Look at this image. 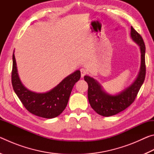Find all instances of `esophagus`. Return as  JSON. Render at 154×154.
<instances>
[{"mask_svg": "<svg viewBox=\"0 0 154 154\" xmlns=\"http://www.w3.org/2000/svg\"><path fill=\"white\" fill-rule=\"evenodd\" d=\"M80 71H81V75H82V77H84L85 75L88 73V71L85 69H81Z\"/></svg>", "mask_w": 154, "mask_h": 154, "instance_id": "1", "label": "esophagus"}]
</instances>
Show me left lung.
Listing matches in <instances>:
<instances>
[{
  "label": "left lung",
  "mask_w": 154,
  "mask_h": 154,
  "mask_svg": "<svg viewBox=\"0 0 154 154\" xmlns=\"http://www.w3.org/2000/svg\"><path fill=\"white\" fill-rule=\"evenodd\" d=\"M131 37L140 46L141 52V66L139 75L135 82L124 91L116 96L106 94L100 85L93 78L85 76L84 79L88 84V96L90 106L98 114L109 117L118 114L128 107L134 102L140 87L145 81L146 74L145 45L139 33L131 26Z\"/></svg>",
  "instance_id": "8db88e82"
}]
</instances>
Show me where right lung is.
Here are the masks:
<instances>
[{
  "mask_svg": "<svg viewBox=\"0 0 154 154\" xmlns=\"http://www.w3.org/2000/svg\"><path fill=\"white\" fill-rule=\"evenodd\" d=\"M81 77L80 71L73 73L60 82L48 92L39 94L31 92L22 84L18 77L16 62L13 54L11 83L13 88L24 107L30 113L44 118H54L64 110L75 83Z\"/></svg>",
  "mask_w": 154,
  "mask_h": 154,
  "instance_id": "1",
  "label": "right lung"
}]
</instances>
